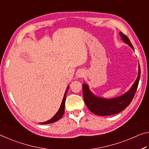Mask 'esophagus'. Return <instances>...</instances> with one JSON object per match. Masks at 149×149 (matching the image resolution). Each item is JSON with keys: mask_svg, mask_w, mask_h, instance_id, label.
<instances>
[{"mask_svg": "<svg viewBox=\"0 0 149 149\" xmlns=\"http://www.w3.org/2000/svg\"><path fill=\"white\" fill-rule=\"evenodd\" d=\"M84 75H85V73L84 71H79L77 74V77L78 78H82L84 77Z\"/></svg>", "mask_w": 149, "mask_h": 149, "instance_id": "1", "label": "esophagus"}]
</instances>
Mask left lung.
Listing matches in <instances>:
<instances>
[{"label":"left lung","mask_w":149,"mask_h":149,"mask_svg":"<svg viewBox=\"0 0 149 149\" xmlns=\"http://www.w3.org/2000/svg\"><path fill=\"white\" fill-rule=\"evenodd\" d=\"M119 35L124 43L130 45L134 51L133 45L129 38L122 32H119ZM140 75L141 69L139 63L138 76L131 88L120 96L109 99L96 96L91 91L88 85L84 83L82 84V92L85 104L92 113L98 116H111L122 111L130 104L135 96L139 82Z\"/></svg>","instance_id":"obj_1"}]
</instances>
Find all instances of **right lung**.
Returning <instances> with one entry per match:
<instances>
[{"instance_id":"obj_1","label":"right lung","mask_w":149,"mask_h":149,"mask_svg":"<svg viewBox=\"0 0 149 149\" xmlns=\"http://www.w3.org/2000/svg\"><path fill=\"white\" fill-rule=\"evenodd\" d=\"M69 86H68L67 88V90H66V91L65 92V94H64V96H63L61 104V106H60L59 109H58V111L55 114V116H53L52 119H49V120L45 121V122L40 123V124H49V123H54L62 118V116H63V114H64V112H65V100H66V96H67V91H68V89H69Z\"/></svg>"}]
</instances>
